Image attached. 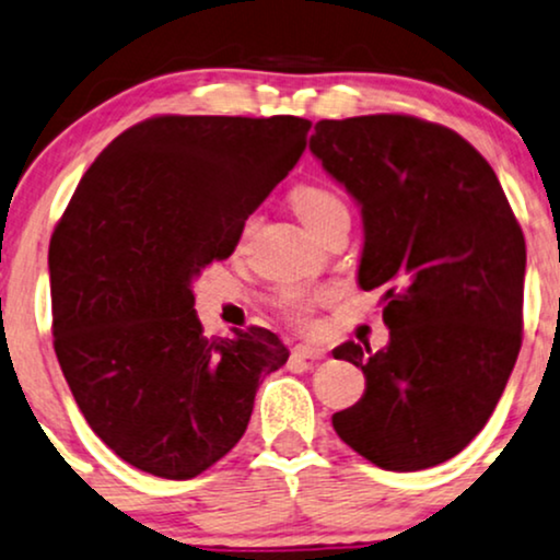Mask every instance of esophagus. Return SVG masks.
I'll return each mask as SVG.
<instances>
[{
	"mask_svg": "<svg viewBox=\"0 0 560 560\" xmlns=\"http://www.w3.org/2000/svg\"><path fill=\"white\" fill-rule=\"evenodd\" d=\"M293 355L301 358V361H322L324 355H327V350L319 348V345H295L293 348Z\"/></svg>",
	"mask_w": 560,
	"mask_h": 560,
	"instance_id": "obj_1",
	"label": "esophagus"
}]
</instances>
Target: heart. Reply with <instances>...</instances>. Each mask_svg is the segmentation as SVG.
Returning <instances> with one entry per match:
<instances>
[{"instance_id": "b5f03b06", "label": "heart", "mask_w": 560, "mask_h": 560, "mask_svg": "<svg viewBox=\"0 0 560 560\" xmlns=\"http://www.w3.org/2000/svg\"><path fill=\"white\" fill-rule=\"evenodd\" d=\"M291 205L295 210V215L308 231L316 233L319 228L327 223L329 218H335L337 212H348L345 210V202L335 195L332 189L322 184H299L291 191ZM327 299V293H301V291H291L282 295V308L285 314L291 316L293 322L299 324H312V312L319 301Z\"/></svg>"}]
</instances>
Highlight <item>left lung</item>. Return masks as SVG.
I'll return each mask as SVG.
<instances>
[{"instance_id": "left-lung-1", "label": "left lung", "mask_w": 560, "mask_h": 560, "mask_svg": "<svg viewBox=\"0 0 560 560\" xmlns=\"http://www.w3.org/2000/svg\"><path fill=\"white\" fill-rule=\"evenodd\" d=\"M312 153L363 212L358 282L384 291L389 345L345 342L365 392L332 416L376 467L416 472L482 431L522 348V228L465 137L405 114L322 119Z\"/></svg>"}]
</instances>
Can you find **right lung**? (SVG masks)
<instances>
[{"instance_id":"right-lung-1","label":"right lung","mask_w":560,"mask_h":560,"mask_svg":"<svg viewBox=\"0 0 560 560\" xmlns=\"http://www.w3.org/2000/svg\"><path fill=\"white\" fill-rule=\"evenodd\" d=\"M299 116H153L95 158L48 244L61 374L98 439L137 470L189 480L244 436L261 376L288 361L265 327L207 340L191 280L306 150Z\"/></svg>"}]
</instances>
